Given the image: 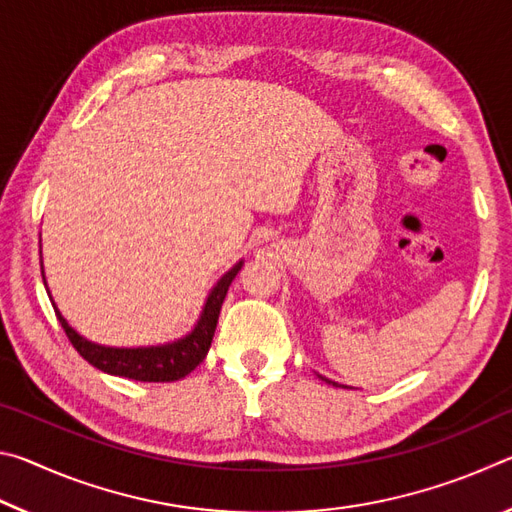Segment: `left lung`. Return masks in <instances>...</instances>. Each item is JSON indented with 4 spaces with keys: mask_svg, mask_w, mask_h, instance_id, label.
Segmentation results:
<instances>
[{
    "mask_svg": "<svg viewBox=\"0 0 512 512\" xmlns=\"http://www.w3.org/2000/svg\"><path fill=\"white\" fill-rule=\"evenodd\" d=\"M320 379H325V377H320ZM325 381H327V384H332V386H339L336 381H329V379H325Z\"/></svg>",
    "mask_w": 512,
    "mask_h": 512,
    "instance_id": "1",
    "label": "left lung"
}]
</instances>
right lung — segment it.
Wrapping results in <instances>:
<instances>
[{
    "label": "right lung",
    "mask_w": 512,
    "mask_h": 512,
    "mask_svg": "<svg viewBox=\"0 0 512 512\" xmlns=\"http://www.w3.org/2000/svg\"><path fill=\"white\" fill-rule=\"evenodd\" d=\"M241 266H244V262H237L219 282L214 284V289L205 300L201 318H198L192 332L183 336V339L164 345H149V348H108V345L92 343L88 339H83V336L67 323L54 302H51V305H54V311L60 325L65 329L69 343H72L76 352H79L85 361L92 363L94 368L108 372V375L135 381H178L187 377L189 372L207 357L216 323H219L225 293H228L232 280H235L237 273L241 271ZM42 280H45V275H42Z\"/></svg>",
    "instance_id": "right-lung-1"
}]
</instances>
